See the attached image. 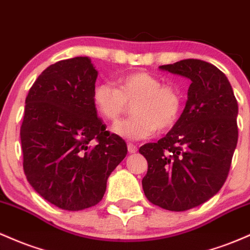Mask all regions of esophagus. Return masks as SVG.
I'll return each mask as SVG.
<instances>
[{"label": "esophagus", "mask_w": 250, "mask_h": 250, "mask_svg": "<svg viewBox=\"0 0 250 250\" xmlns=\"http://www.w3.org/2000/svg\"><path fill=\"white\" fill-rule=\"evenodd\" d=\"M127 150H128V152H130V153H134V152H137V150H138V148H137V146L134 144H131V143H128Z\"/></svg>", "instance_id": "34e87169"}]
</instances>
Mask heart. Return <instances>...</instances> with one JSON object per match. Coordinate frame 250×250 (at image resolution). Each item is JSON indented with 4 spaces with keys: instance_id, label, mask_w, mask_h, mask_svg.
Returning a JSON list of instances; mask_svg holds the SVG:
<instances>
[{
    "instance_id": "obj_1",
    "label": "heart",
    "mask_w": 250,
    "mask_h": 250,
    "mask_svg": "<svg viewBox=\"0 0 250 250\" xmlns=\"http://www.w3.org/2000/svg\"><path fill=\"white\" fill-rule=\"evenodd\" d=\"M93 103L100 116L114 123L132 105L133 117L113 126V132L128 140L152 137L157 128L167 131L177 123L183 106L181 91L172 85H163L161 79L145 72L120 77L117 87L100 83L93 89Z\"/></svg>"
}]
</instances>
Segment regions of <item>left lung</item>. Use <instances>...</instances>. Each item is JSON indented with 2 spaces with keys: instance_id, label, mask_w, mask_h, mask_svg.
Returning a JSON list of instances; mask_svg holds the SVG:
<instances>
[{
  "instance_id": "obj_1",
  "label": "left lung",
  "mask_w": 250,
  "mask_h": 250,
  "mask_svg": "<svg viewBox=\"0 0 250 250\" xmlns=\"http://www.w3.org/2000/svg\"><path fill=\"white\" fill-rule=\"evenodd\" d=\"M159 69L191 83L171 131L139 148L147 161L143 190L155 206L186 211L215 196L228 177L238 138V106L228 78L214 64L187 59Z\"/></svg>"
}]
</instances>
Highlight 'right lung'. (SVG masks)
<instances>
[{
    "label": "right lung",
    "mask_w": 250,
    "mask_h": 250,
    "mask_svg": "<svg viewBox=\"0 0 250 250\" xmlns=\"http://www.w3.org/2000/svg\"><path fill=\"white\" fill-rule=\"evenodd\" d=\"M97 77L88 57L61 60L39 75L26 98L20 137L27 181L69 211L99 203L108 176L127 153L125 140L98 118Z\"/></svg>",
    "instance_id": "obj_1"
}]
</instances>
